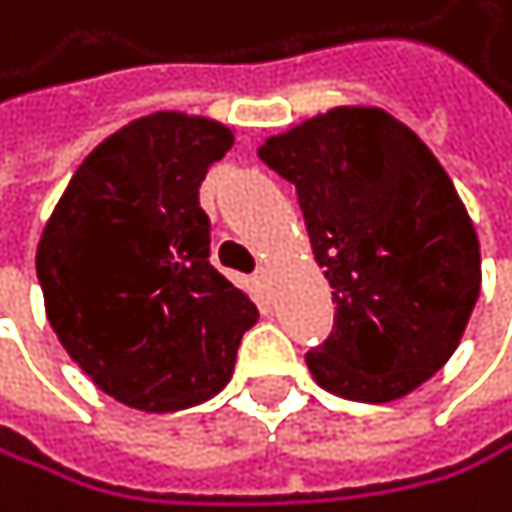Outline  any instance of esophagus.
Masks as SVG:
<instances>
[{
  "label": "esophagus",
  "instance_id": "34e87169",
  "mask_svg": "<svg viewBox=\"0 0 512 512\" xmlns=\"http://www.w3.org/2000/svg\"><path fill=\"white\" fill-rule=\"evenodd\" d=\"M254 286H258L261 292L270 289V270H267V267H258V270H254Z\"/></svg>",
  "mask_w": 512,
  "mask_h": 512
}]
</instances>
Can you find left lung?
Segmentation results:
<instances>
[{"label":"left lung","mask_w":512,"mask_h":512,"mask_svg":"<svg viewBox=\"0 0 512 512\" xmlns=\"http://www.w3.org/2000/svg\"><path fill=\"white\" fill-rule=\"evenodd\" d=\"M258 157L295 185L333 289V333L305 355L314 381L355 403L422 387L482 289L478 235L444 166L374 106H336L267 138Z\"/></svg>","instance_id":"8db88e82"}]
</instances>
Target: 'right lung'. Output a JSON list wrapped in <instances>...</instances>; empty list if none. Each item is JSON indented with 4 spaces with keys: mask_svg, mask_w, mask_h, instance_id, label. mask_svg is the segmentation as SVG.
<instances>
[{
    "mask_svg": "<svg viewBox=\"0 0 512 512\" xmlns=\"http://www.w3.org/2000/svg\"><path fill=\"white\" fill-rule=\"evenodd\" d=\"M232 131L185 112L128 122L71 176L37 245L46 318L112 400L176 412L220 393L258 308L210 264L198 188Z\"/></svg>",
    "mask_w": 512,
    "mask_h": 512,
    "instance_id": "add662e5",
    "label": "right lung"
}]
</instances>
